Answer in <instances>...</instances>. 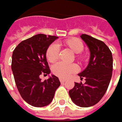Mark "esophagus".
Here are the masks:
<instances>
[{"mask_svg": "<svg viewBox=\"0 0 122 122\" xmlns=\"http://www.w3.org/2000/svg\"><path fill=\"white\" fill-rule=\"evenodd\" d=\"M60 83H65L66 81V80L65 79H62V78H60Z\"/></svg>", "mask_w": 122, "mask_h": 122, "instance_id": "1", "label": "esophagus"}]
</instances>
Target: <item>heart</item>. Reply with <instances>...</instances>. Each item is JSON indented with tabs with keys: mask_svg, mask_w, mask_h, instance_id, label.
<instances>
[{
	"mask_svg": "<svg viewBox=\"0 0 122 122\" xmlns=\"http://www.w3.org/2000/svg\"><path fill=\"white\" fill-rule=\"evenodd\" d=\"M66 45L69 46L74 52L76 53H79L82 52L84 48L83 42L80 39L77 38H71L65 41ZM60 45L55 42L51 44L48 46L46 51V59L48 62H53L56 60L59 57L60 53ZM78 71V66L75 64H67L64 62H58L53 65L52 66L53 74L56 76L65 78L69 77L71 74L76 72Z\"/></svg>",
	"mask_w": 122,
	"mask_h": 122,
	"instance_id": "1",
	"label": "heart"
}]
</instances>
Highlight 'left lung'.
Segmentation results:
<instances>
[{
  "instance_id": "8db88e82",
  "label": "left lung",
  "mask_w": 122,
  "mask_h": 122,
  "mask_svg": "<svg viewBox=\"0 0 122 122\" xmlns=\"http://www.w3.org/2000/svg\"><path fill=\"white\" fill-rule=\"evenodd\" d=\"M81 37L90 52L88 65L78 74L81 80L85 78V83H75L69 94L75 104L87 108L97 104L107 91L112 74V56L103 41L85 34Z\"/></svg>"
}]
</instances>
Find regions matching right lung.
<instances>
[{
	"label": "right lung",
	"instance_id": "right-lung-1",
	"mask_svg": "<svg viewBox=\"0 0 122 122\" xmlns=\"http://www.w3.org/2000/svg\"><path fill=\"white\" fill-rule=\"evenodd\" d=\"M57 37L38 34L22 41L14 50L12 70L16 87L23 99L35 107L48 105L60 86L58 78L52 75L44 81L41 74L51 73L46 53Z\"/></svg>",
	"mask_w": 122,
	"mask_h": 122
}]
</instances>
